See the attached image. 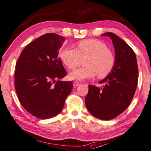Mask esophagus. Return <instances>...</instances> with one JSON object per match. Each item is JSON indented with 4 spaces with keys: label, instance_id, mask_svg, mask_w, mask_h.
<instances>
[{
    "label": "esophagus",
    "instance_id": "obj_1",
    "mask_svg": "<svg viewBox=\"0 0 151 151\" xmlns=\"http://www.w3.org/2000/svg\"><path fill=\"white\" fill-rule=\"evenodd\" d=\"M81 85V84H80L79 83H78V82H74L73 83V86L75 87L78 86V85Z\"/></svg>",
    "mask_w": 151,
    "mask_h": 151
}]
</instances>
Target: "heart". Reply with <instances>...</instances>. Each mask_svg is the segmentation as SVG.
Masks as SVG:
<instances>
[{"label": "heart", "instance_id": "1", "mask_svg": "<svg viewBox=\"0 0 151 151\" xmlns=\"http://www.w3.org/2000/svg\"><path fill=\"white\" fill-rule=\"evenodd\" d=\"M60 56L69 69L79 66L82 59H85V66L77 68L69 74L72 81H82L93 78L98 75L100 78L106 77L115 66V56L104 42L99 40L87 39L80 41L77 48L67 47L61 51Z\"/></svg>", "mask_w": 151, "mask_h": 151}]
</instances>
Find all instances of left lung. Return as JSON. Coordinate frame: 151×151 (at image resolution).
I'll return each mask as SVG.
<instances>
[{"instance_id": "1", "label": "left lung", "mask_w": 151, "mask_h": 151, "mask_svg": "<svg viewBox=\"0 0 151 151\" xmlns=\"http://www.w3.org/2000/svg\"><path fill=\"white\" fill-rule=\"evenodd\" d=\"M101 36L111 38L115 52V66L100 81L102 87L89 85L85 105L92 115L102 120L116 117L129 106L136 91L138 69L136 54L124 40L112 32Z\"/></svg>"}]
</instances>
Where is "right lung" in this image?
<instances>
[{
	"instance_id": "add662e5",
	"label": "right lung",
	"mask_w": 151,
	"mask_h": 151,
	"mask_svg": "<svg viewBox=\"0 0 151 151\" xmlns=\"http://www.w3.org/2000/svg\"><path fill=\"white\" fill-rule=\"evenodd\" d=\"M65 38L54 33L40 36L22 51L15 71V88L27 111L47 119L62 111L73 82L62 81L66 70L58 57Z\"/></svg>"
}]
</instances>
